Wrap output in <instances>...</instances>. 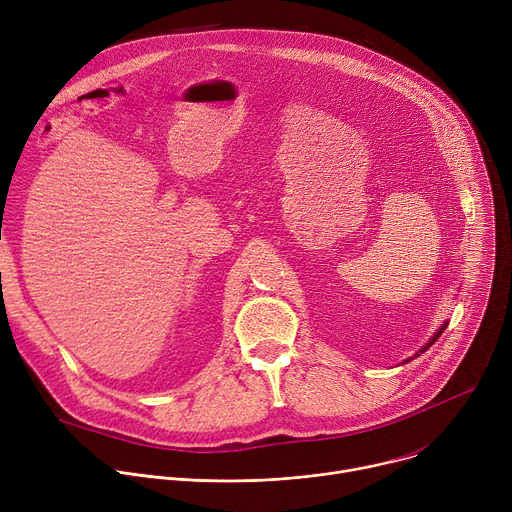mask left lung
<instances>
[{"label":"left lung","mask_w":512,"mask_h":512,"mask_svg":"<svg viewBox=\"0 0 512 512\" xmlns=\"http://www.w3.org/2000/svg\"><path fill=\"white\" fill-rule=\"evenodd\" d=\"M447 323H449V321H443V323H441V327H439V329H437V331H435V333H433V335H431V337H429V342H427V344H425V346H423V348H421V350H419V352H417V354H415V356H413V358H417V356H421V354H423V352H425V350H427V348H431V346H433V344H435V342H437V337H439V335H441V333H443V331H445V327H447ZM413 358H409V360H405V362H411V360H413Z\"/></svg>","instance_id":"1"}]
</instances>
